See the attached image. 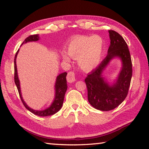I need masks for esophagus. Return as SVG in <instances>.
I'll use <instances>...</instances> for the list:
<instances>
[{
  "mask_svg": "<svg viewBox=\"0 0 149 149\" xmlns=\"http://www.w3.org/2000/svg\"><path fill=\"white\" fill-rule=\"evenodd\" d=\"M67 81L69 83H72L75 81V74L74 72H70L67 75Z\"/></svg>",
  "mask_w": 149,
  "mask_h": 149,
  "instance_id": "obj_1",
  "label": "esophagus"
}]
</instances>
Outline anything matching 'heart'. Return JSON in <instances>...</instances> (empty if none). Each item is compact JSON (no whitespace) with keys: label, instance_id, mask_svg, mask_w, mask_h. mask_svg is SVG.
<instances>
[{"label":"heart","instance_id":"heart-1","mask_svg":"<svg viewBox=\"0 0 149 149\" xmlns=\"http://www.w3.org/2000/svg\"><path fill=\"white\" fill-rule=\"evenodd\" d=\"M104 41L99 35L78 36L70 41L68 51L70 56L78 59V64L85 71H91L98 66L101 60ZM62 58L69 62L70 57L62 52Z\"/></svg>","mask_w":149,"mask_h":149}]
</instances>
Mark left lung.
Masks as SVG:
<instances>
[{
	"label": "left lung",
	"mask_w": 149,
	"mask_h": 149,
	"mask_svg": "<svg viewBox=\"0 0 149 149\" xmlns=\"http://www.w3.org/2000/svg\"><path fill=\"white\" fill-rule=\"evenodd\" d=\"M108 32L110 45L107 56L85 79L89 102L96 109L102 111L114 109L125 100L132 77V58L127 43L116 31L108 30ZM116 57L122 60L123 67L117 81L110 85L102 77V72Z\"/></svg>",
	"instance_id": "obj_1"
}]
</instances>
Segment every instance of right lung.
Listing matches in <instances>:
<instances>
[{
  "label": "right lung",
  "instance_id": "add662e5",
  "mask_svg": "<svg viewBox=\"0 0 149 149\" xmlns=\"http://www.w3.org/2000/svg\"><path fill=\"white\" fill-rule=\"evenodd\" d=\"M39 39V35H30L28 37L25 39V41L22 42V45L24 43H26L27 42L30 41H37ZM19 52V49L17 50L16 55H15V58H14V81L17 87V91H18L20 99L22 100V102L24 105V107H26L27 110L30 112H32L33 114H34L37 116L41 117L45 116H49L53 115L56 114L57 112L60 110V108H62L63 102H64V95L65 93L66 92L67 90V81H66V75L67 73L64 72L62 74H59L56 77V84H55V97L53 102L50 106L49 108H46L45 110H35L32 109V108H29L28 106L27 105L26 102H24L23 98L22 97V93L21 90H20V85H19V81L18 79V76H17V66H16V57L17 54Z\"/></svg>",
  "mask_w": 149,
  "mask_h": 149
}]
</instances>
